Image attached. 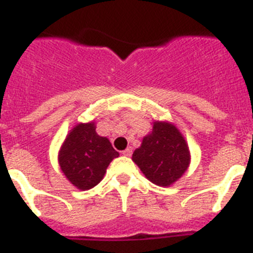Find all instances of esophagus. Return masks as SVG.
Instances as JSON below:
<instances>
[{
    "label": "esophagus",
    "instance_id": "obj_1",
    "mask_svg": "<svg viewBox=\"0 0 253 253\" xmlns=\"http://www.w3.org/2000/svg\"><path fill=\"white\" fill-rule=\"evenodd\" d=\"M131 153H133V151H131V148L129 147V148H126L125 151H123V154H124L125 157H130Z\"/></svg>",
    "mask_w": 253,
    "mask_h": 253
}]
</instances>
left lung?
<instances>
[{
	"instance_id": "8db88e82",
	"label": "left lung",
	"mask_w": 253,
	"mask_h": 253,
	"mask_svg": "<svg viewBox=\"0 0 253 253\" xmlns=\"http://www.w3.org/2000/svg\"><path fill=\"white\" fill-rule=\"evenodd\" d=\"M133 162L152 184L171 186L189 169V146L184 135L169 122L154 120L151 133L134 151Z\"/></svg>"
}]
</instances>
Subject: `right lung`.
Listing matches in <instances>:
<instances>
[{"instance_id":"add662e5","label":"right lung","mask_w":253,"mask_h":253,"mask_svg":"<svg viewBox=\"0 0 253 253\" xmlns=\"http://www.w3.org/2000/svg\"><path fill=\"white\" fill-rule=\"evenodd\" d=\"M116 157L119 152L106 137L96 133L95 122H90L80 123L69 130L58 153V162L67 180L84 191L99 184Z\"/></svg>"}]
</instances>
